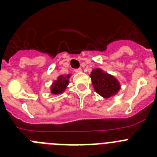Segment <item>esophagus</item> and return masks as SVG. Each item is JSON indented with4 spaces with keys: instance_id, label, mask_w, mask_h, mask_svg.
<instances>
[{
    "instance_id": "esophagus-1",
    "label": "esophagus",
    "mask_w": 157,
    "mask_h": 157,
    "mask_svg": "<svg viewBox=\"0 0 157 157\" xmlns=\"http://www.w3.org/2000/svg\"><path fill=\"white\" fill-rule=\"evenodd\" d=\"M82 71V70L81 68H78V69H75V72H76V73H80V72Z\"/></svg>"
}]
</instances>
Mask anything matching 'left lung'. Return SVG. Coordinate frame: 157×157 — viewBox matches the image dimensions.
<instances>
[{"instance_id":"8db88e82","label":"left lung","mask_w":157,"mask_h":157,"mask_svg":"<svg viewBox=\"0 0 157 157\" xmlns=\"http://www.w3.org/2000/svg\"><path fill=\"white\" fill-rule=\"evenodd\" d=\"M90 76L94 90L104 98L116 95L121 88L120 82L115 76L101 68H94Z\"/></svg>"}]
</instances>
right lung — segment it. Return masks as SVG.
<instances>
[{"instance_id": "add662e5", "label": "right lung", "mask_w": 157, "mask_h": 157, "mask_svg": "<svg viewBox=\"0 0 157 157\" xmlns=\"http://www.w3.org/2000/svg\"><path fill=\"white\" fill-rule=\"evenodd\" d=\"M71 76V75L68 74L67 75H60L58 76L56 80L53 81L52 85L50 86L51 94L54 95H58V94H63L67 89L69 84V78Z\"/></svg>"}]
</instances>
